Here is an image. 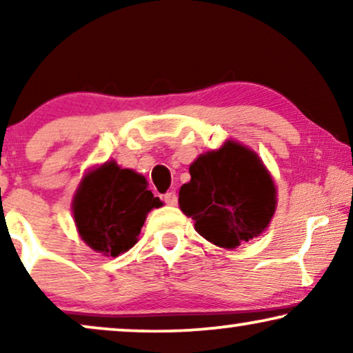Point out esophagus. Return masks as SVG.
Instances as JSON below:
<instances>
[{
	"instance_id": "esophagus-1",
	"label": "esophagus",
	"mask_w": 353,
	"mask_h": 353,
	"mask_svg": "<svg viewBox=\"0 0 353 353\" xmlns=\"http://www.w3.org/2000/svg\"><path fill=\"white\" fill-rule=\"evenodd\" d=\"M163 201H165V204H168V205H175L176 201H178L176 192L175 191L165 192V194H163Z\"/></svg>"
}]
</instances>
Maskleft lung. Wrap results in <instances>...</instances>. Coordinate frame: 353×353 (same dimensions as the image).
<instances>
[{
	"instance_id": "obj_1",
	"label": "left lung",
	"mask_w": 353,
	"mask_h": 353,
	"mask_svg": "<svg viewBox=\"0 0 353 353\" xmlns=\"http://www.w3.org/2000/svg\"><path fill=\"white\" fill-rule=\"evenodd\" d=\"M180 209L202 238L225 249L257 238L276 210V188L263 162L243 144L226 141L190 165Z\"/></svg>"
}]
</instances>
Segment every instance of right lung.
I'll return each instance as SVG.
<instances>
[{
  "mask_svg": "<svg viewBox=\"0 0 353 353\" xmlns=\"http://www.w3.org/2000/svg\"><path fill=\"white\" fill-rule=\"evenodd\" d=\"M161 205L146 178L110 161L83 176L72 212L80 238L96 252L117 257L137 244L149 210Z\"/></svg>",
  "mask_w": 353,
  "mask_h": 353,
  "instance_id": "add662e5",
  "label": "right lung"
}]
</instances>
